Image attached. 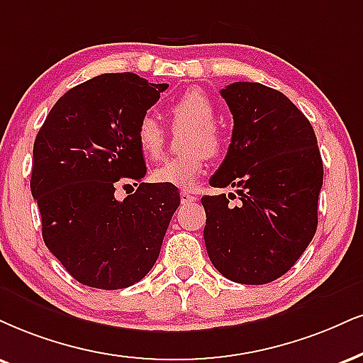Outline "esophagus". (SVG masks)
I'll return each instance as SVG.
<instances>
[{
  "label": "esophagus",
  "instance_id": "1",
  "mask_svg": "<svg viewBox=\"0 0 363 363\" xmlns=\"http://www.w3.org/2000/svg\"><path fill=\"white\" fill-rule=\"evenodd\" d=\"M180 200H182L183 205H185V203H194V202H196V195L190 194V191H186V190H183L182 194H180Z\"/></svg>",
  "mask_w": 363,
  "mask_h": 363
}]
</instances>
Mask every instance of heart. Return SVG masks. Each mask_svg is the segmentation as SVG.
Returning <instances> with one entry per match:
<instances>
[{
    "label": "heart",
    "mask_w": 363,
    "mask_h": 363,
    "mask_svg": "<svg viewBox=\"0 0 363 363\" xmlns=\"http://www.w3.org/2000/svg\"><path fill=\"white\" fill-rule=\"evenodd\" d=\"M169 114L174 124H189L190 131L183 141L180 155L169 156L153 169L156 183L191 189L207 164L208 155L222 150L223 138L213 123L216 107L210 97L200 89H189L169 104ZM164 129L153 116H143L136 128V143L146 158H158L164 147Z\"/></svg>",
    "instance_id": "1"
}]
</instances>
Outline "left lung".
Listing matches in <instances>:
<instances>
[{
  "label": "left lung",
  "instance_id": "obj_1",
  "mask_svg": "<svg viewBox=\"0 0 363 363\" xmlns=\"http://www.w3.org/2000/svg\"><path fill=\"white\" fill-rule=\"evenodd\" d=\"M220 94L234 129L210 185L239 189L240 203L203 196L205 245L227 279L266 284L286 274L315 235L323 161L310 121L283 92L234 82Z\"/></svg>",
  "mask_w": 363,
  "mask_h": 363
}]
</instances>
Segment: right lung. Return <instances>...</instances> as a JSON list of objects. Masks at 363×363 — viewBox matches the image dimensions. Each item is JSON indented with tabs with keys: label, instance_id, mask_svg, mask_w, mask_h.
I'll return each mask as SVG.
<instances>
[{
	"label": "right lung",
	"instance_id": "1",
	"mask_svg": "<svg viewBox=\"0 0 363 363\" xmlns=\"http://www.w3.org/2000/svg\"><path fill=\"white\" fill-rule=\"evenodd\" d=\"M167 89L131 72L97 75L65 92L35 138L30 189L45 245L80 284L128 288L160 256L180 194L143 182L136 128ZM123 179L140 185L118 201Z\"/></svg>",
	"mask_w": 363,
	"mask_h": 363
}]
</instances>
